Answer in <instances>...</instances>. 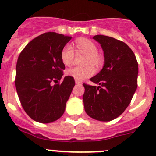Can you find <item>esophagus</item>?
<instances>
[{"mask_svg":"<svg viewBox=\"0 0 156 156\" xmlns=\"http://www.w3.org/2000/svg\"><path fill=\"white\" fill-rule=\"evenodd\" d=\"M75 83L76 84H80V83H82V82L80 80H75Z\"/></svg>","mask_w":156,"mask_h":156,"instance_id":"34e87169","label":"esophagus"}]
</instances>
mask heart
Masks as SVG:
<instances>
[{
	"label": "heart",
	"instance_id": "1",
	"mask_svg": "<svg viewBox=\"0 0 156 156\" xmlns=\"http://www.w3.org/2000/svg\"><path fill=\"white\" fill-rule=\"evenodd\" d=\"M76 45L80 51L87 55L85 60V64L87 65L92 63L96 66H100L101 63V59L98 55L97 46L92 41L87 39L78 40L76 42ZM61 59L63 64L66 66H69L73 65L74 61V51L71 44H66L62 48L61 52ZM94 73L95 69L91 65H88L83 67L76 66L66 72L67 75L77 80H82L91 76L94 74Z\"/></svg>",
	"mask_w": 156,
	"mask_h": 156
}]
</instances>
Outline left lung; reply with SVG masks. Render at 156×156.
Segmentation results:
<instances>
[{
  "label": "left lung",
  "instance_id": "left-lung-1",
  "mask_svg": "<svg viewBox=\"0 0 156 156\" xmlns=\"http://www.w3.org/2000/svg\"><path fill=\"white\" fill-rule=\"evenodd\" d=\"M104 52V66L90 81L98 86L83 83L84 109L98 121L115 119L125 111L137 90L138 64L135 55L124 42L113 37L96 35Z\"/></svg>",
  "mask_w": 156,
  "mask_h": 156
}]
</instances>
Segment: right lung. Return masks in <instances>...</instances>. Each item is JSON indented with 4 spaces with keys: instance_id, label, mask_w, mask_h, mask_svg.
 I'll return each mask as SVG.
<instances>
[{
    "instance_id": "1",
    "label": "right lung",
    "mask_w": 156,
    "mask_h": 156,
    "mask_svg": "<svg viewBox=\"0 0 156 156\" xmlns=\"http://www.w3.org/2000/svg\"><path fill=\"white\" fill-rule=\"evenodd\" d=\"M71 37L54 32L32 40L20 53L16 64V88L27 115L41 123L58 119L64 113L75 81L65 76L62 62V48Z\"/></svg>"
}]
</instances>
